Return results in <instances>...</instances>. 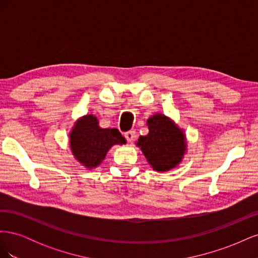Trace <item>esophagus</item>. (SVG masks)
I'll return each mask as SVG.
<instances>
[{"label":"esophagus","mask_w":258,"mask_h":258,"mask_svg":"<svg viewBox=\"0 0 258 258\" xmlns=\"http://www.w3.org/2000/svg\"><path fill=\"white\" fill-rule=\"evenodd\" d=\"M135 137H136L135 131H128V132H126V134H124V138L127 139L128 142H132V141H134Z\"/></svg>","instance_id":"1"}]
</instances>
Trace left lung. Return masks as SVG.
<instances>
[{
    "instance_id": "8db88e82",
    "label": "left lung",
    "mask_w": 258,
    "mask_h": 258,
    "mask_svg": "<svg viewBox=\"0 0 258 258\" xmlns=\"http://www.w3.org/2000/svg\"><path fill=\"white\" fill-rule=\"evenodd\" d=\"M146 124L150 130L148 135L140 137L137 145L141 148L147 162L157 172L174 169L187 151L183 129L160 113L151 116Z\"/></svg>"
}]
</instances>
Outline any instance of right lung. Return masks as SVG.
I'll return each mask as SVG.
<instances>
[{"mask_svg":"<svg viewBox=\"0 0 258 258\" xmlns=\"http://www.w3.org/2000/svg\"><path fill=\"white\" fill-rule=\"evenodd\" d=\"M70 148L74 158L89 170L99 167L114 145L126 144L116 128H101L95 115H84L70 132Z\"/></svg>","mask_w":258,"mask_h":258,"instance_id":"1","label":"right lung"}]
</instances>
